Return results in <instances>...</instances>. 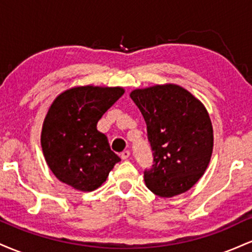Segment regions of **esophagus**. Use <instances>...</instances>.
<instances>
[{
    "label": "esophagus",
    "mask_w": 252,
    "mask_h": 252,
    "mask_svg": "<svg viewBox=\"0 0 252 252\" xmlns=\"http://www.w3.org/2000/svg\"><path fill=\"white\" fill-rule=\"evenodd\" d=\"M129 156H130L129 150H124V152L121 153V158H122V160H126V158H129Z\"/></svg>",
    "instance_id": "1"
}]
</instances>
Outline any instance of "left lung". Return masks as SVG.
<instances>
[{
	"label": "left lung",
	"mask_w": 252,
	"mask_h": 252,
	"mask_svg": "<svg viewBox=\"0 0 252 252\" xmlns=\"http://www.w3.org/2000/svg\"><path fill=\"white\" fill-rule=\"evenodd\" d=\"M130 97L147 124L153 166L147 187L162 198L189 190L209 166L213 128L204 104L175 84L136 89Z\"/></svg>",
	"instance_id": "left-lung-1"
}]
</instances>
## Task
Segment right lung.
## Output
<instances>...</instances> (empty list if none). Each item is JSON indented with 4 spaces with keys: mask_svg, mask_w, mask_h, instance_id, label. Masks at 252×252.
<instances>
[{
    "mask_svg": "<svg viewBox=\"0 0 252 252\" xmlns=\"http://www.w3.org/2000/svg\"><path fill=\"white\" fill-rule=\"evenodd\" d=\"M123 94L120 86L88 85L66 90L54 99L42 124L41 147L57 179L83 192L106 180L121 158L97 123Z\"/></svg>",
    "mask_w": 252,
    "mask_h": 252,
    "instance_id": "add662e5",
    "label": "right lung"
}]
</instances>
